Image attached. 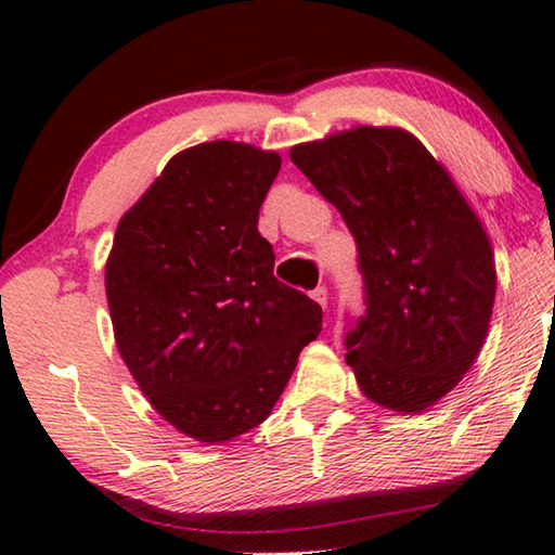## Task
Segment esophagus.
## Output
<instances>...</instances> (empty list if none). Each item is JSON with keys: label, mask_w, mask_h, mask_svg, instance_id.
<instances>
[{"label": "esophagus", "mask_w": 555, "mask_h": 555, "mask_svg": "<svg viewBox=\"0 0 555 555\" xmlns=\"http://www.w3.org/2000/svg\"><path fill=\"white\" fill-rule=\"evenodd\" d=\"M311 298L315 300L318 306L327 308V288H325V286H318V288H313V291H311Z\"/></svg>", "instance_id": "esophagus-1"}]
</instances>
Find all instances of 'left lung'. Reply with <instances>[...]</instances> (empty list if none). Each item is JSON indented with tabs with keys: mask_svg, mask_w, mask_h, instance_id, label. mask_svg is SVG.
Segmentation results:
<instances>
[{
	"mask_svg": "<svg viewBox=\"0 0 555 555\" xmlns=\"http://www.w3.org/2000/svg\"><path fill=\"white\" fill-rule=\"evenodd\" d=\"M291 162L343 215L367 311L345 335L362 393L418 413L480 354L496 271L487 232L428 149L397 127H354L291 149Z\"/></svg>",
	"mask_w": 555,
	"mask_h": 555,
	"instance_id": "obj_1",
	"label": "left lung"
}]
</instances>
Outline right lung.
<instances>
[{
	"label": "right lung",
	"mask_w": 555,
	"mask_h": 555,
	"mask_svg": "<svg viewBox=\"0 0 555 555\" xmlns=\"http://www.w3.org/2000/svg\"><path fill=\"white\" fill-rule=\"evenodd\" d=\"M279 168L276 152L224 139L185 149L112 242L117 350L152 406L201 443L259 426L321 333V306L274 276L257 230Z\"/></svg>",
	"instance_id": "right-lung-1"
}]
</instances>
